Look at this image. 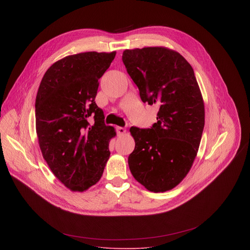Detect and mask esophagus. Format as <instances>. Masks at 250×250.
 <instances>
[{
  "instance_id": "esophagus-1",
  "label": "esophagus",
  "mask_w": 250,
  "mask_h": 250,
  "mask_svg": "<svg viewBox=\"0 0 250 250\" xmlns=\"http://www.w3.org/2000/svg\"><path fill=\"white\" fill-rule=\"evenodd\" d=\"M116 130H117L118 136H123V135H125V132H126L125 127H123V126H117V127H116Z\"/></svg>"
}]
</instances>
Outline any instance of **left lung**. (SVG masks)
<instances>
[{
    "mask_svg": "<svg viewBox=\"0 0 250 250\" xmlns=\"http://www.w3.org/2000/svg\"><path fill=\"white\" fill-rule=\"evenodd\" d=\"M123 62L142 101L159 106L150 128L129 129L136 143L129 170L150 191L172 189L188 173L205 125L193 69L178 52L158 46L125 49Z\"/></svg>",
    "mask_w": 250,
    "mask_h": 250,
    "instance_id": "1",
    "label": "left lung"
}]
</instances>
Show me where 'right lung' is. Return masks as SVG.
<instances>
[{
    "label": "right lung",
    "instance_id": "add662e5",
    "mask_svg": "<svg viewBox=\"0 0 250 250\" xmlns=\"http://www.w3.org/2000/svg\"><path fill=\"white\" fill-rule=\"evenodd\" d=\"M112 52H81L65 57L45 72L35 100L39 147L52 173L74 191H84L102 176L114 128L104 124L95 103L99 79ZM91 118L95 124L91 125Z\"/></svg>",
    "mask_w": 250,
    "mask_h": 250
}]
</instances>
